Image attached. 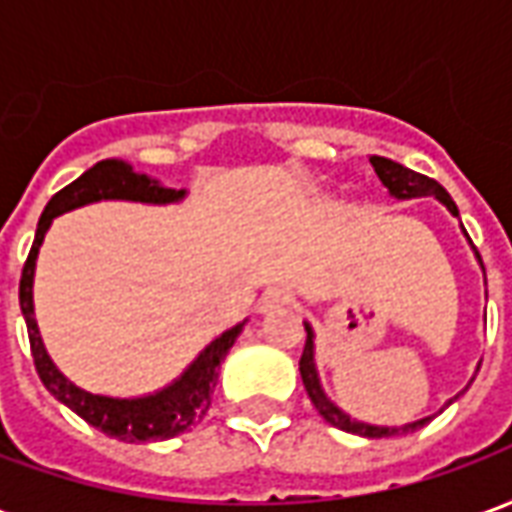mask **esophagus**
<instances>
[{
    "instance_id": "esophagus-1",
    "label": "esophagus",
    "mask_w": 512,
    "mask_h": 512,
    "mask_svg": "<svg viewBox=\"0 0 512 512\" xmlns=\"http://www.w3.org/2000/svg\"><path fill=\"white\" fill-rule=\"evenodd\" d=\"M285 304H290L288 290L271 288V290H266L263 296H260V304H257V310H260V312H274V310H282Z\"/></svg>"
}]
</instances>
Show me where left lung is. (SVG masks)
<instances>
[{"instance_id": "1", "label": "left lung", "mask_w": 512, "mask_h": 512, "mask_svg": "<svg viewBox=\"0 0 512 512\" xmlns=\"http://www.w3.org/2000/svg\"><path fill=\"white\" fill-rule=\"evenodd\" d=\"M370 164H373V169H376L378 180L384 183L386 191H389L395 200L433 197V200H439L441 205L452 213V216H458V205L452 202L447 189L439 186L436 180L425 178V175H419V172H414V169L403 167V164H397V161L384 156H370ZM461 230H463V224H461ZM463 235H466V230H463ZM466 241H469V235H466ZM469 246L474 249L472 241H469ZM474 257H477V263H480V268H483V260H480V255H477V249H474ZM485 299H488V293H485ZM304 329H307V343H304V354H301V362H299L301 381H304V389H307V395H310L312 406L318 408V414H321L329 425L345 430V433L365 436V439H384V436H403V433H414V430H419L422 425H428L430 419L436 417V414H433V417H422L417 419V422H408V425H395V428H389V425H370V422L351 419V414H345L343 408L337 406L332 397L323 392L321 376H318V365H315V329H312L310 321H304ZM472 381H469V384H472ZM463 392H466V389H463ZM463 392L450 397V400H447V406H450L452 400H458Z\"/></svg>"}]
</instances>
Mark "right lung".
I'll list each match as a JSON object with an SVG mask.
<instances>
[{"label": "right lung", "instance_id": "add662e5", "mask_svg": "<svg viewBox=\"0 0 512 512\" xmlns=\"http://www.w3.org/2000/svg\"><path fill=\"white\" fill-rule=\"evenodd\" d=\"M186 194H189L186 189H169L161 180L150 178L145 172H136L123 158H104L51 197L46 211L40 213L35 241H32L27 263L21 271L18 301H21V315L27 321L35 370H38L43 386L60 400L62 406L71 408L73 414H79L93 428L112 436V439L131 441V444L175 439L205 417V411L211 406V389L219 378V367H222L224 356L230 354L238 334L244 332L246 318L235 323L233 329L219 334L216 340H211L200 354L191 359V365L178 378H172L167 386H161L156 392H147V395L139 397L95 395V392H87L79 384H73L71 378L54 365V359L43 345L38 321H35V299H32L38 252L43 246V238L49 233L51 222L62 213L76 211V208L101 200L175 205V202L186 200Z\"/></svg>", "mask_w": 512, "mask_h": 512}]
</instances>
